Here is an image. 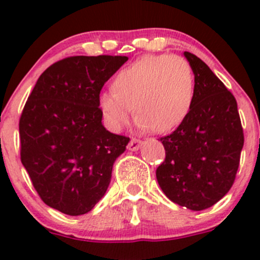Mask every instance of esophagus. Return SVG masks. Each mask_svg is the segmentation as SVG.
I'll use <instances>...</instances> for the list:
<instances>
[{
	"mask_svg": "<svg viewBox=\"0 0 260 260\" xmlns=\"http://www.w3.org/2000/svg\"><path fill=\"white\" fill-rule=\"evenodd\" d=\"M141 145H142V141H141L140 138L132 137L131 138L129 143H128V149H131V151H137L141 147Z\"/></svg>",
	"mask_w": 260,
	"mask_h": 260,
	"instance_id": "esophagus-1",
	"label": "esophagus"
}]
</instances>
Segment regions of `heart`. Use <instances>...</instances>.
<instances>
[{
    "instance_id": "b5f03b06",
    "label": "heart",
    "mask_w": 260,
    "mask_h": 260,
    "mask_svg": "<svg viewBox=\"0 0 260 260\" xmlns=\"http://www.w3.org/2000/svg\"><path fill=\"white\" fill-rule=\"evenodd\" d=\"M195 98L192 67L181 56L146 55L123 68L112 91L99 96V107L113 129H120L135 112L137 125L166 133L186 118Z\"/></svg>"
}]
</instances>
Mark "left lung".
Instances as JSON below:
<instances>
[{
  "mask_svg": "<svg viewBox=\"0 0 260 260\" xmlns=\"http://www.w3.org/2000/svg\"><path fill=\"white\" fill-rule=\"evenodd\" d=\"M183 54L195 74V98L179 127L159 138L166 157L157 167L156 177L170 200L200 211L232 188L244 132L232 91L200 57Z\"/></svg>",
  "mask_w": 260,
  "mask_h": 260,
  "instance_id": "8db88e82",
  "label": "left lung"
}]
</instances>
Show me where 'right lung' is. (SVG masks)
Listing matches in <instances>:
<instances>
[{
  "label": "right lung",
  "mask_w": 260,
  "mask_h": 260,
  "mask_svg": "<svg viewBox=\"0 0 260 260\" xmlns=\"http://www.w3.org/2000/svg\"><path fill=\"white\" fill-rule=\"evenodd\" d=\"M127 56H70L40 75L18 123L21 162L41 200L77 216L103 198L129 137L102 124L99 95Z\"/></svg>",
  "instance_id": "add662e5"
}]
</instances>
